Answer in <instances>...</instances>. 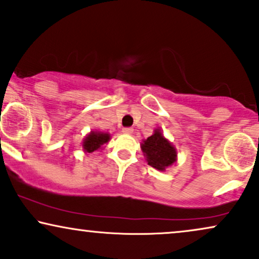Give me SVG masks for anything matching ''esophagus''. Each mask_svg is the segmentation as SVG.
<instances>
[{
  "label": "esophagus",
  "mask_w": 259,
  "mask_h": 259,
  "mask_svg": "<svg viewBox=\"0 0 259 259\" xmlns=\"http://www.w3.org/2000/svg\"><path fill=\"white\" fill-rule=\"evenodd\" d=\"M122 132H123V134H127V135H129V134L134 133V129L133 127H123Z\"/></svg>",
  "instance_id": "1"
}]
</instances>
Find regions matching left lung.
Here are the masks:
<instances>
[{
  "instance_id": "left-lung-1",
  "label": "left lung",
  "mask_w": 259,
  "mask_h": 259,
  "mask_svg": "<svg viewBox=\"0 0 259 259\" xmlns=\"http://www.w3.org/2000/svg\"><path fill=\"white\" fill-rule=\"evenodd\" d=\"M141 149L145 154L148 165L159 171H165L177 161L176 148L163 137L160 129L154 130L153 135L141 143Z\"/></svg>"
}]
</instances>
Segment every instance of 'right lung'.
Instances as JSON below:
<instances>
[{
  "label": "right lung",
  "instance_id": "right-lung-1",
  "mask_svg": "<svg viewBox=\"0 0 259 259\" xmlns=\"http://www.w3.org/2000/svg\"><path fill=\"white\" fill-rule=\"evenodd\" d=\"M110 141V134L101 132H91L84 137L82 147L86 153H93L100 149L101 146L105 145Z\"/></svg>",
  "mask_w": 259,
  "mask_h": 259
}]
</instances>
